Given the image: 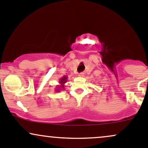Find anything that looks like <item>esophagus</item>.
Returning a JSON list of instances; mask_svg holds the SVG:
<instances>
[{"label":"esophagus","mask_w":148,"mask_h":148,"mask_svg":"<svg viewBox=\"0 0 148 148\" xmlns=\"http://www.w3.org/2000/svg\"><path fill=\"white\" fill-rule=\"evenodd\" d=\"M78 76H79V77H84V73H80L78 74Z\"/></svg>","instance_id":"obj_1"}]
</instances>
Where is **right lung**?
Masks as SVG:
<instances>
[{
	"instance_id": "add662e5",
	"label": "right lung",
	"mask_w": 148,
	"mask_h": 148,
	"mask_svg": "<svg viewBox=\"0 0 148 148\" xmlns=\"http://www.w3.org/2000/svg\"><path fill=\"white\" fill-rule=\"evenodd\" d=\"M68 78L66 76H63V77L61 78L60 81H59V84H60V85H58V86H57L56 91H60L61 89H63L64 88V84L66 82Z\"/></svg>"
}]
</instances>
